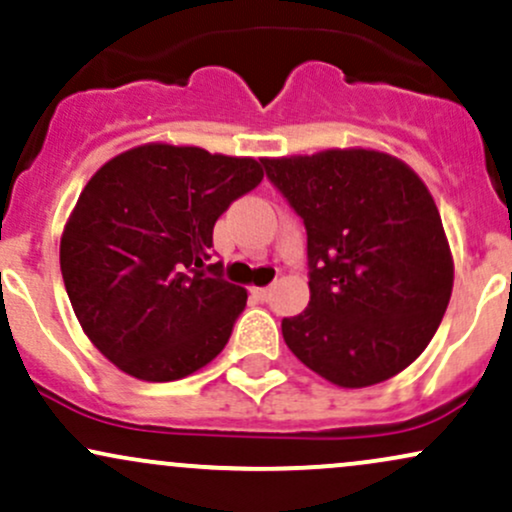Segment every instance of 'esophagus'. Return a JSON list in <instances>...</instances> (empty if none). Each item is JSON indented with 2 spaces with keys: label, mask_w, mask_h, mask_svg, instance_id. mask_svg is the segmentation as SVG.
Listing matches in <instances>:
<instances>
[{
  "label": "esophagus",
  "mask_w": 512,
  "mask_h": 512,
  "mask_svg": "<svg viewBox=\"0 0 512 512\" xmlns=\"http://www.w3.org/2000/svg\"><path fill=\"white\" fill-rule=\"evenodd\" d=\"M254 297L256 299H261V302H268V297H270V292H273V287H254Z\"/></svg>",
  "instance_id": "obj_1"
}]
</instances>
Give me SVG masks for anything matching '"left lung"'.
I'll use <instances>...</instances> for the list:
<instances>
[{
  "mask_svg": "<svg viewBox=\"0 0 512 512\" xmlns=\"http://www.w3.org/2000/svg\"><path fill=\"white\" fill-rule=\"evenodd\" d=\"M261 162L306 227L311 302L282 318L287 347L340 388L400 374L434 338L453 292L434 196L410 165L371 148Z\"/></svg>",
  "mask_w": 512,
  "mask_h": 512,
  "instance_id": "obj_1",
  "label": "left lung"
}]
</instances>
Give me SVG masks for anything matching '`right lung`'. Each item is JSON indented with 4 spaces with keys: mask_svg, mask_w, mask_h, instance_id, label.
<instances>
[{
    "mask_svg": "<svg viewBox=\"0 0 512 512\" xmlns=\"http://www.w3.org/2000/svg\"><path fill=\"white\" fill-rule=\"evenodd\" d=\"M263 179L254 158L146 143L90 177L59 266L83 333L124 374L177 381L222 352L246 290L206 266L215 220Z\"/></svg>",
    "mask_w": 512,
    "mask_h": 512,
    "instance_id": "right-lung-1",
    "label": "right lung"
}]
</instances>
